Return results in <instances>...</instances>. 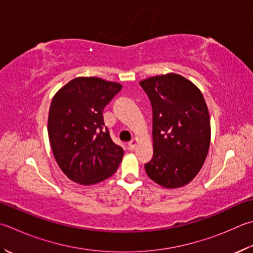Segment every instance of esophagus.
<instances>
[{
  "label": "esophagus",
  "instance_id": "obj_1",
  "mask_svg": "<svg viewBox=\"0 0 253 253\" xmlns=\"http://www.w3.org/2000/svg\"><path fill=\"white\" fill-rule=\"evenodd\" d=\"M136 143H137V140H136V139H133L132 141L128 142V143H127L128 150H133V149H134V147L136 146Z\"/></svg>",
  "mask_w": 253,
  "mask_h": 253
}]
</instances>
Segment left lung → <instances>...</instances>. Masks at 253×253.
<instances>
[{
	"mask_svg": "<svg viewBox=\"0 0 253 253\" xmlns=\"http://www.w3.org/2000/svg\"><path fill=\"white\" fill-rule=\"evenodd\" d=\"M153 112V157L149 177L166 188L188 184L198 174L211 144L207 104L196 85L183 76L168 74L140 83Z\"/></svg>",
	"mask_w": 253,
	"mask_h": 253,
	"instance_id": "obj_1",
	"label": "left lung"
}]
</instances>
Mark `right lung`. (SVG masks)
I'll use <instances>...</instances> for the list:
<instances>
[{
	"label": "right lung",
	"mask_w": 253,
	"mask_h": 253,
	"mask_svg": "<svg viewBox=\"0 0 253 253\" xmlns=\"http://www.w3.org/2000/svg\"><path fill=\"white\" fill-rule=\"evenodd\" d=\"M122 85L97 77L75 78L57 92L49 108L48 136L64 174L83 185L102 182L116 173L123 149L103 121V109Z\"/></svg>",
	"instance_id": "obj_1"
}]
</instances>
